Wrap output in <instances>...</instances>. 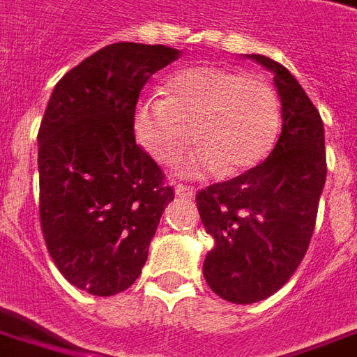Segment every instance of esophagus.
Returning a JSON list of instances; mask_svg holds the SVG:
<instances>
[{
    "label": "esophagus",
    "instance_id": "1",
    "mask_svg": "<svg viewBox=\"0 0 357 357\" xmlns=\"http://www.w3.org/2000/svg\"><path fill=\"white\" fill-rule=\"evenodd\" d=\"M195 195H197L195 187H190V185H185V183L176 185V197H179V198H195Z\"/></svg>",
    "mask_w": 357,
    "mask_h": 357
}]
</instances>
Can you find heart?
I'll return each instance as SVG.
<instances>
[{
  "label": "heart",
  "mask_w": 357,
  "mask_h": 357,
  "mask_svg": "<svg viewBox=\"0 0 357 357\" xmlns=\"http://www.w3.org/2000/svg\"><path fill=\"white\" fill-rule=\"evenodd\" d=\"M162 95L165 99L149 97L136 106V140L153 159L172 165L195 138L200 148L179 162L183 176L249 172L275 144L279 100L260 76L219 65H192L170 76Z\"/></svg>",
  "instance_id": "1"
}]
</instances>
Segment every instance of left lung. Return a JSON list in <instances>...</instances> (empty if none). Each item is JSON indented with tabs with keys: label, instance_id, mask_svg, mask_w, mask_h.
Listing matches in <instances>:
<instances>
[{
	"label": "left lung",
	"instance_id": "8db88e82",
	"mask_svg": "<svg viewBox=\"0 0 357 357\" xmlns=\"http://www.w3.org/2000/svg\"><path fill=\"white\" fill-rule=\"evenodd\" d=\"M247 58L273 73L282 130L257 168L197 195L213 249L204 279L232 303H257L288 282L311 241L326 183L324 123L317 106L287 67L260 54Z\"/></svg>",
	"mask_w": 357,
	"mask_h": 357
}]
</instances>
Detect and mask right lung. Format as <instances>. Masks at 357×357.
<instances>
[{
  "label": "right lung",
  "instance_id": "obj_1",
  "mask_svg": "<svg viewBox=\"0 0 357 357\" xmlns=\"http://www.w3.org/2000/svg\"><path fill=\"white\" fill-rule=\"evenodd\" d=\"M179 54L114 43L52 91L37 135L40 228L61 275L84 292L114 296L138 279L174 200L159 165L136 144L135 110L146 82Z\"/></svg>",
  "mask_w": 357,
  "mask_h": 357
}]
</instances>
